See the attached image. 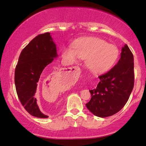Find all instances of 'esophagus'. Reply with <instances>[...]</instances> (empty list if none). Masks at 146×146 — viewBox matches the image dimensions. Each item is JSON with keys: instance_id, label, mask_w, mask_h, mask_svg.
I'll list each match as a JSON object with an SVG mask.
<instances>
[{"instance_id": "1", "label": "esophagus", "mask_w": 146, "mask_h": 146, "mask_svg": "<svg viewBox=\"0 0 146 146\" xmlns=\"http://www.w3.org/2000/svg\"><path fill=\"white\" fill-rule=\"evenodd\" d=\"M66 72L70 76L72 75H78L79 74H80V68L79 66H74L72 68H70V70L68 71H67Z\"/></svg>"}]
</instances>
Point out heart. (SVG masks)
I'll use <instances>...</instances> for the list:
<instances>
[{"label":"heart","mask_w":146,"mask_h":146,"mask_svg":"<svg viewBox=\"0 0 146 146\" xmlns=\"http://www.w3.org/2000/svg\"><path fill=\"white\" fill-rule=\"evenodd\" d=\"M73 47L64 48L62 56L69 62H74L78 58L86 59L88 68L96 73L104 72L112 68L119 55L117 46L99 38H82L75 41Z\"/></svg>","instance_id":"b5f03b06"}]
</instances>
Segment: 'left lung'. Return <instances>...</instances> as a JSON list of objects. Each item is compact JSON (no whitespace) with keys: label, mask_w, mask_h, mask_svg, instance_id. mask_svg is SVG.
Returning a JSON list of instances; mask_svg holds the SVG:
<instances>
[{"label":"left lung","mask_w":146,"mask_h":146,"mask_svg":"<svg viewBox=\"0 0 146 146\" xmlns=\"http://www.w3.org/2000/svg\"><path fill=\"white\" fill-rule=\"evenodd\" d=\"M133 56L127 44L122 48L118 62L106 73L99 76L96 88L91 90V99L86 104L93 114L111 116L120 110L128 100L134 85Z\"/></svg>","instance_id":"obj_1"}]
</instances>
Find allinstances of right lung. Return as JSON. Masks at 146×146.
Masks as SVG:
<instances>
[{
	"instance_id": "obj_1",
	"label": "right lung",
	"mask_w": 146,
	"mask_h": 146,
	"mask_svg": "<svg viewBox=\"0 0 146 146\" xmlns=\"http://www.w3.org/2000/svg\"><path fill=\"white\" fill-rule=\"evenodd\" d=\"M56 56V47L50 33L36 36L20 54L15 72L16 90L22 105L35 117H48L40 111L36 92L40 78L54 66L52 61Z\"/></svg>"
}]
</instances>
